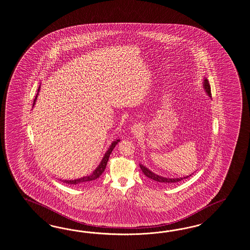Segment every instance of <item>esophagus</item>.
Listing matches in <instances>:
<instances>
[{
	"mask_svg": "<svg viewBox=\"0 0 250 250\" xmlns=\"http://www.w3.org/2000/svg\"><path fill=\"white\" fill-rule=\"evenodd\" d=\"M131 132H133V134H140L141 132V127L140 124H136L132 128H131Z\"/></svg>",
	"mask_w": 250,
	"mask_h": 250,
	"instance_id": "34e87169",
	"label": "esophagus"
}]
</instances>
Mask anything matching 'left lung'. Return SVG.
I'll use <instances>...</instances> for the list:
<instances>
[{
	"mask_svg": "<svg viewBox=\"0 0 250 250\" xmlns=\"http://www.w3.org/2000/svg\"><path fill=\"white\" fill-rule=\"evenodd\" d=\"M204 89H205L206 92L208 93V95L211 98L210 85L208 83V81L207 79L204 80ZM140 167H141L142 172L144 173V175H145L146 177H147L149 179H151L152 181H155V182L160 183V184H166V185H168V184H173V183H178L179 181H181V180H183L184 179H188L189 176H191V175H189V176H187V177H184V178L169 179V178H164V177H161V176H159V175L155 174V173L152 172V171H150L146 167H144L143 165H141V164L140 165Z\"/></svg>",
	"mask_w": 250,
	"mask_h": 250,
	"instance_id": "8db88e82",
	"label": "left lung"
}]
</instances>
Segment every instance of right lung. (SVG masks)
<instances>
[{
	"mask_svg": "<svg viewBox=\"0 0 250 250\" xmlns=\"http://www.w3.org/2000/svg\"><path fill=\"white\" fill-rule=\"evenodd\" d=\"M40 90V87H39L38 91ZM37 95H38V93H37ZM37 95L35 96V99H34V103H35V101H36V99H37ZM120 141V140H117L116 141H113L112 142V144L110 145V147H109V149L107 150V152L105 153L104 155V157H103V160H102V162H101V164L98 166L96 169L93 171V173L90 175V176H86V177H83V178H81V179H73V180H62L63 183H66V184H70V185H84V184H87V183H90V182H92V181H94L95 179H98V178H100L101 177V175L103 174V171H104V169H105V167L107 166V162H108V160H109V155L111 153V151L113 150V148L115 147L116 145L118 144V142Z\"/></svg>",
	"mask_w": 250,
	"mask_h": 250,
	"instance_id": "1",
	"label": "right lung"
}]
</instances>
